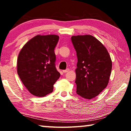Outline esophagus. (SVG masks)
<instances>
[{
  "mask_svg": "<svg viewBox=\"0 0 131 131\" xmlns=\"http://www.w3.org/2000/svg\"><path fill=\"white\" fill-rule=\"evenodd\" d=\"M70 70V69H69V68H68V69H66V70H63V71H62V72L64 73H67V72H69V71Z\"/></svg>",
  "mask_w": 131,
  "mask_h": 131,
  "instance_id": "1",
  "label": "esophagus"
}]
</instances>
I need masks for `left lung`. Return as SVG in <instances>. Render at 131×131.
I'll use <instances>...</instances> for the list:
<instances>
[{"instance_id":"left-lung-1","label":"left lung","mask_w":131,"mask_h":131,"mask_svg":"<svg viewBox=\"0 0 131 131\" xmlns=\"http://www.w3.org/2000/svg\"><path fill=\"white\" fill-rule=\"evenodd\" d=\"M71 40L76 50V93L91 99L107 87L112 62L105 46L91 35L73 36Z\"/></svg>"}]
</instances>
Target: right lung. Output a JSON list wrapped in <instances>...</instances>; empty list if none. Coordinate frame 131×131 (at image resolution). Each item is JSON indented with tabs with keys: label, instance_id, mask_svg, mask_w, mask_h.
<instances>
[{
	"label": "right lung",
	"instance_id": "right-lung-1",
	"mask_svg": "<svg viewBox=\"0 0 131 131\" xmlns=\"http://www.w3.org/2000/svg\"><path fill=\"white\" fill-rule=\"evenodd\" d=\"M59 40L55 35H37L28 41L19 53L17 73L30 94L43 97L53 91L60 77L55 67L54 49Z\"/></svg>",
	"mask_w": 131,
	"mask_h": 131
}]
</instances>
